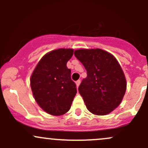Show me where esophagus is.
<instances>
[{
    "mask_svg": "<svg viewBox=\"0 0 148 148\" xmlns=\"http://www.w3.org/2000/svg\"><path fill=\"white\" fill-rule=\"evenodd\" d=\"M80 83H81V81H80V80H77V81L76 82V85H77V87H79Z\"/></svg>",
    "mask_w": 148,
    "mask_h": 148,
    "instance_id": "esophagus-1",
    "label": "esophagus"
}]
</instances>
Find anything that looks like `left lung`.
Returning <instances> with one entry per match:
<instances>
[{"label":"left lung","mask_w":148,"mask_h":148,"mask_svg":"<svg viewBox=\"0 0 148 148\" xmlns=\"http://www.w3.org/2000/svg\"><path fill=\"white\" fill-rule=\"evenodd\" d=\"M74 55L87 74L78 89L86 108L96 115L108 114L120 105L126 92V79L120 64L112 54L100 49H78Z\"/></svg>","instance_id":"left-lung-1"}]
</instances>
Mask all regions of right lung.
I'll list each match as a JSON object with an SVG mask.
<instances>
[{"mask_svg": "<svg viewBox=\"0 0 148 148\" xmlns=\"http://www.w3.org/2000/svg\"><path fill=\"white\" fill-rule=\"evenodd\" d=\"M72 49H59L44 55L32 73L30 82L36 102L46 113L64 114L71 108L77 94L66 63L73 56Z\"/></svg>", "mask_w": 148, "mask_h": 148, "instance_id": "1", "label": "right lung"}]
</instances>
